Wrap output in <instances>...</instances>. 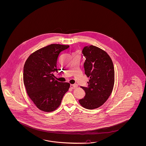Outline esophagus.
I'll return each mask as SVG.
<instances>
[{"mask_svg": "<svg viewBox=\"0 0 146 146\" xmlns=\"http://www.w3.org/2000/svg\"><path fill=\"white\" fill-rule=\"evenodd\" d=\"M70 87H71L72 89H76L78 87V86L75 85V84H71Z\"/></svg>", "mask_w": 146, "mask_h": 146, "instance_id": "34e87169", "label": "esophagus"}]
</instances>
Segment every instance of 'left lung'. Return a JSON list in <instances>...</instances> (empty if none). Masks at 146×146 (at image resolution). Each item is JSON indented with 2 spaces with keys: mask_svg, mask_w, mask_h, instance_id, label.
<instances>
[{
  "mask_svg": "<svg viewBox=\"0 0 146 146\" xmlns=\"http://www.w3.org/2000/svg\"><path fill=\"white\" fill-rule=\"evenodd\" d=\"M82 52L86 57L85 74L90 79L87 87H82L86 93L80 100L86 109H96L106 102L112 92L115 84V70L109 55L94 45L85 46Z\"/></svg>",
  "mask_w": 146,
  "mask_h": 146,
  "instance_id": "8db88e82",
  "label": "left lung"
}]
</instances>
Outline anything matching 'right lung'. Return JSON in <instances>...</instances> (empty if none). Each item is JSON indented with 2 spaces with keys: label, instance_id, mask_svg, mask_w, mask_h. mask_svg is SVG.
Returning a JSON list of instances; mask_svg holds the SVG:
<instances>
[{
  "label": "right lung",
  "instance_id": "right-lung-1",
  "mask_svg": "<svg viewBox=\"0 0 146 146\" xmlns=\"http://www.w3.org/2000/svg\"><path fill=\"white\" fill-rule=\"evenodd\" d=\"M69 46L50 44L31 53L25 62L23 84L28 96L40 110L50 112L56 110L70 88L68 82H58L53 74L57 71L60 53Z\"/></svg>",
  "mask_w": 146,
  "mask_h": 146
}]
</instances>
